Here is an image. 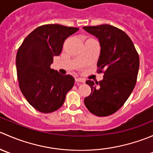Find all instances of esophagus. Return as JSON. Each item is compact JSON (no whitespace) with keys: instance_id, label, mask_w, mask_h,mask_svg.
<instances>
[{"instance_id":"34e87169","label":"esophagus","mask_w":153,"mask_h":153,"mask_svg":"<svg viewBox=\"0 0 153 153\" xmlns=\"http://www.w3.org/2000/svg\"><path fill=\"white\" fill-rule=\"evenodd\" d=\"M75 81H76V82L84 83V80L82 79V78H75Z\"/></svg>"}]
</instances>
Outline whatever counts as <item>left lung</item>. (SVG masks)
I'll list each match as a JSON object with an SVG mask.
<instances>
[{
	"label": "left lung",
	"instance_id": "1",
	"mask_svg": "<svg viewBox=\"0 0 153 153\" xmlns=\"http://www.w3.org/2000/svg\"><path fill=\"white\" fill-rule=\"evenodd\" d=\"M83 28L99 40L101 53L97 66L98 72L104 73L99 82L86 81L92 92L84 98V104L94 115L108 116L124 105L132 93L136 84L139 56L132 40L121 29L108 24Z\"/></svg>",
	"mask_w": 153,
	"mask_h": 153
}]
</instances>
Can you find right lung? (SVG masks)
<instances>
[{"mask_svg":"<svg viewBox=\"0 0 153 153\" xmlns=\"http://www.w3.org/2000/svg\"><path fill=\"white\" fill-rule=\"evenodd\" d=\"M78 29L60 24L42 25L29 34L18 49L19 87L29 104L39 112L50 113L59 109L73 87V77L61 75L50 65L54 57L61 54L64 41Z\"/></svg>","mask_w":153,"mask_h":153,"instance_id":"obj_1","label":"right lung"}]
</instances>
